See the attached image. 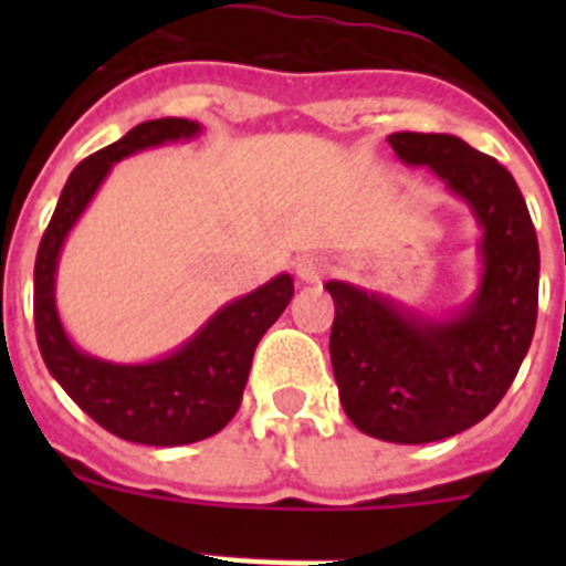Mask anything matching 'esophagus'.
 <instances>
[{"instance_id": "1", "label": "esophagus", "mask_w": 566, "mask_h": 566, "mask_svg": "<svg viewBox=\"0 0 566 566\" xmlns=\"http://www.w3.org/2000/svg\"><path fill=\"white\" fill-rule=\"evenodd\" d=\"M294 272H297L303 283H319V277L328 272V263L323 258H314V254H303L294 263Z\"/></svg>"}]
</instances>
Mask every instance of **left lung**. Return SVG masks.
Returning a JSON list of instances; mask_svg holds the SVG:
<instances>
[{"label":"left lung","mask_w":566,"mask_h":566,"mask_svg":"<svg viewBox=\"0 0 566 566\" xmlns=\"http://www.w3.org/2000/svg\"><path fill=\"white\" fill-rule=\"evenodd\" d=\"M388 144L405 167L431 169L482 229L476 292L428 314L328 280V348L345 417L382 442L424 444L482 422L516 379L536 332L538 240L496 158L448 133H394Z\"/></svg>","instance_id":"left-lung-1"}]
</instances>
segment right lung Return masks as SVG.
<instances>
[{
    "label": "right lung",
    "mask_w": 566,
    "mask_h": 566,
    "mask_svg": "<svg viewBox=\"0 0 566 566\" xmlns=\"http://www.w3.org/2000/svg\"><path fill=\"white\" fill-rule=\"evenodd\" d=\"M201 133V124L189 118H155L84 158L59 195L33 269V319L48 371L104 431L155 448L201 442L227 428L243 399L260 337L292 300V274H277L254 292L223 303L192 337L164 357L113 363L82 352L64 332L56 306V272L64 240L96 198L113 164L142 149L192 142Z\"/></svg>",
    "instance_id": "add662e5"
}]
</instances>
